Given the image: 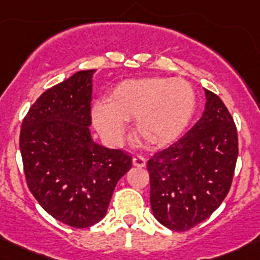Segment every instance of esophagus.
Returning a JSON list of instances; mask_svg holds the SVG:
<instances>
[{
    "mask_svg": "<svg viewBox=\"0 0 260 260\" xmlns=\"http://www.w3.org/2000/svg\"><path fill=\"white\" fill-rule=\"evenodd\" d=\"M133 165L138 168H144L146 165V160L143 156H134L133 157Z\"/></svg>",
    "mask_w": 260,
    "mask_h": 260,
    "instance_id": "obj_1",
    "label": "esophagus"
}]
</instances>
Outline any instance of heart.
<instances>
[{"label":"heart","instance_id":"obj_1","mask_svg":"<svg viewBox=\"0 0 260 260\" xmlns=\"http://www.w3.org/2000/svg\"><path fill=\"white\" fill-rule=\"evenodd\" d=\"M197 105V95L184 79L144 77L115 86L109 103L96 101L92 121L108 141L117 143L126 120L136 119V134L152 146H164L180 136Z\"/></svg>","mask_w":260,"mask_h":260}]
</instances>
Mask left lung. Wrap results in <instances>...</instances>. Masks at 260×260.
Returning a JSON list of instances; mask_svg holds the SVG:
<instances>
[{"instance_id": "1", "label": "left lung", "mask_w": 260, "mask_h": 260, "mask_svg": "<svg viewBox=\"0 0 260 260\" xmlns=\"http://www.w3.org/2000/svg\"><path fill=\"white\" fill-rule=\"evenodd\" d=\"M204 92L202 117L180 140L148 161L152 214L175 232L189 230L218 209L237 164L234 120L219 96Z\"/></svg>"}]
</instances>
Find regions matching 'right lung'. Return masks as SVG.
<instances>
[{"instance_id": "obj_1", "label": "right lung", "mask_w": 260, "mask_h": 260, "mask_svg": "<svg viewBox=\"0 0 260 260\" xmlns=\"http://www.w3.org/2000/svg\"><path fill=\"white\" fill-rule=\"evenodd\" d=\"M77 71L46 90L23 119L20 151L27 185L51 216L74 228L99 223L130 155L91 138L92 77Z\"/></svg>"}]
</instances>
